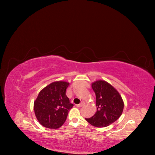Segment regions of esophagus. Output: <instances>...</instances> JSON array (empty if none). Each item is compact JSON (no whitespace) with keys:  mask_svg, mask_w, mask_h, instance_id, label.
<instances>
[{"mask_svg":"<svg viewBox=\"0 0 155 155\" xmlns=\"http://www.w3.org/2000/svg\"><path fill=\"white\" fill-rule=\"evenodd\" d=\"M85 105V101H81L80 104H79V105H78V107H83L84 105Z\"/></svg>","mask_w":155,"mask_h":155,"instance_id":"34e87169","label":"esophagus"}]
</instances>
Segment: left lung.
<instances>
[{
	"mask_svg": "<svg viewBox=\"0 0 155 155\" xmlns=\"http://www.w3.org/2000/svg\"><path fill=\"white\" fill-rule=\"evenodd\" d=\"M96 94L97 110L88 122L96 127H104L114 123L123 112L124 104L120 93L110 83L97 80L92 83Z\"/></svg>",
	"mask_w": 155,
	"mask_h": 155,
	"instance_id": "left-lung-1",
	"label": "left lung"
}]
</instances>
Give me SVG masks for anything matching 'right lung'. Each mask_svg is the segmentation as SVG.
I'll return each mask as SVG.
<instances>
[{"label": "right lung", "instance_id": "1", "mask_svg": "<svg viewBox=\"0 0 155 155\" xmlns=\"http://www.w3.org/2000/svg\"><path fill=\"white\" fill-rule=\"evenodd\" d=\"M69 83L58 81L40 91L34 104L35 114L41 125L49 129H58L67 118L73 104L66 95Z\"/></svg>", "mask_w": 155, "mask_h": 155}]
</instances>
